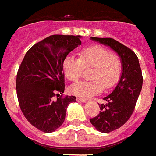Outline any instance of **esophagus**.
Instances as JSON below:
<instances>
[{"label": "esophagus", "instance_id": "obj_1", "mask_svg": "<svg viewBox=\"0 0 156 156\" xmlns=\"http://www.w3.org/2000/svg\"><path fill=\"white\" fill-rule=\"evenodd\" d=\"M77 101L78 102H86L87 101V99H83V98H80V97H77Z\"/></svg>", "mask_w": 156, "mask_h": 156}]
</instances>
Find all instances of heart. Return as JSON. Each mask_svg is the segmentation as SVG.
I'll return each mask as SVG.
<instances>
[{
    "mask_svg": "<svg viewBox=\"0 0 156 156\" xmlns=\"http://www.w3.org/2000/svg\"><path fill=\"white\" fill-rule=\"evenodd\" d=\"M62 68L65 77L71 82L77 81L83 73V68H91L89 81H81L69 87L73 96L87 99L105 90L112 88L119 82L122 73V61L116 54L107 49L92 46L83 49L79 59L68 55L63 61Z\"/></svg>",
    "mask_w": 156,
    "mask_h": 156,
    "instance_id": "heart-1",
    "label": "heart"
}]
</instances>
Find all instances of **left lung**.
<instances>
[{"instance_id": "left-lung-1", "label": "left lung", "mask_w": 156, "mask_h": 156, "mask_svg": "<svg viewBox=\"0 0 156 156\" xmlns=\"http://www.w3.org/2000/svg\"><path fill=\"white\" fill-rule=\"evenodd\" d=\"M91 40L110 46L122 61L120 80L112 93L104 97L106 103L99 104V115L90 119L92 125L101 133H108L123 126L129 119L142 87V73L138 58L130 48L110 38L91 37Z\"/></svg>"}]
</instances>
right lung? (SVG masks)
<instances>
[{
	"label": "right lung",
	"mask_w": 156,
	"mask_h": 156,
	"mask_svg": "<svg viewBox=\"0 0 156 156\" xmlns=\"http://www.w3.org/2000/svg\"><path fill=\"white\" fill-rule=\"evenodd\" d=\"M80 37L50 36L28 50L19 68L16 90L20 109L27 120L44 133H52L62 125L68 105L76 101L73 96L59 94L65 91L63 61L81 45Z\"/></svg>",
	"instance_id": "1"
}]
</instances>
